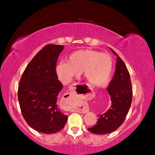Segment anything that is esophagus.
I'll return each instance as SVG.
<instances>
[{
	"instance_id": "esophagus-1",
	"label": "esophagus",
	"mask_w": 155,
	"mask_h": 155,
	"mask_svg": "<svg viewBox=\"0 0 155 155\" xmlns=\"http://www.w3.org/2000/svg\"><path fill=\"white\" fill-rule=\"evenodd\" d=\"M76 87L75 86L71 88V92L68 93V97L71 99V100L73 101V104L70 107L69 110L71 111L74 112H78V113H87L89 111L87 105L84 104L82 105H78L77 104V98H76V92H75Z\"/></svg>"
}]
</instances>
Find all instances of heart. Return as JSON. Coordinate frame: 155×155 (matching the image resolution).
Returning a JSON list of instances; mask_svg holds the SVG:
<instances>
[{
  "label": "heart",
  "mask_w": 155,
  "mask_h": 155,
  "mask_svg": "<svg viewBox=\"0 0 155 155\" xmlns=\"http://www.w3.org/2000/svg\"><path fill=\"white\" fill-rule=\"evenodd\" d=\"M113 61L110 55L98 51L83 49L72 53L67 62L61 61L56 67L58 80L68 84L82 73L84 80L93 86L102 87L109 82Z\"/></svg>",
  "instance_id": "b5f03b06"
}]
</instances>
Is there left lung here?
<instances>
[{
  "instance_id": "left-lung-1",
  "label": "left lung",
  "mask_w": 155,
  "mask_h": 155,
  "mask_svg": "<svg viewBox=\"0 0 155 155\" xmlns=\"http://www.w3.org/2000/svg\"><path fill=\"white\" fill-rule=\"evenodd\" d=\"M116 68L114 78L107 89L111 97V107L104 114H99L98 120L94 126L87 128L90 132L94 134H107L116 130L124 123L130 109L133 98L130 73L118 56Z\"/></svg>"
}]
</instances>
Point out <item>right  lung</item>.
Instances as JSON below:
<instances>
[{"label":"right lung","instance_id":"add662e5","mask_svg":"<svg viewBox=\"0 0 155 155\" xmlns=\"http://www.w3.org/2000/svg\"><path fill=\"white\" fill-rule=\"evenodd\" d=\"M63 45L47 44L27 65L18 84V101L27 124L38 132L51 134L64 128L68 116L57 105L63 88L56 65Z\"/></svg>","mask_w":155,"mask_h":155}]
</instances>
